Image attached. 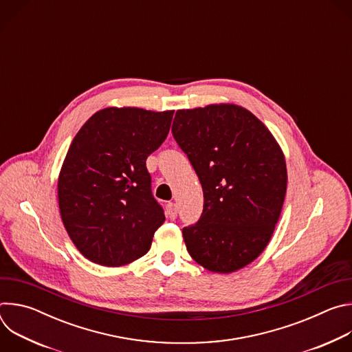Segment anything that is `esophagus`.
Listing matches in <instances>:
<instances>
[{
  "instance_id": "obj_1",
  "label": "esophagus",
  "mask_w": 352,
  "mask_h": 352,
  "mask_svg": "<svg viewBox=\"0 0 352 352\" xmlns=\"http://www.w3.org/2000/svg\"><path fill=\"white\" fill-rule=\"evenodd\" d=\"M177 213H178L177 205L173 204V202L168 204V205H167V214H168L170 220H175V219H177Z\"/></svg>"
}]
</instances>
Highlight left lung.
I'll use <instances>...</instances> for the list:
<instances>
[{
  "instance_id": "1",
  "label": "left lung",
  "mask_w": 352,
  "mask_h": 352,
  "mask_svg": "<svg viewBox=\"0 0 352 352\" xmlns=\"http://www.w3.org/2000/svg\"><path fill=\"white\" fill-rule=\"evenodd\" d=\"M173 135L204 189V212L182 230L190 258L214 273L254 262L278 221L287 167L265 124L235 104L178 110Z\"/></svg>"
}]
</instances>
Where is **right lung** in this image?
<instances>
[{
    "label": "right lung",
    "mask_w": 352,
    "mask_h": 352,
    "mask_svg": "<svg viewBox=\"0 0 352 352\" xmlns=\"http://www.w3.org/2000/svg\"><path fill=\"white\" fill-rule=\"evenodd\" d=\"M174 111L109 107L74 138L58 177L64 227L93 263L118 267L143 255L164 223L146 159L166 140Z\"/></svg>",
    "instance_id": "1"
}]
</instances>
